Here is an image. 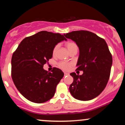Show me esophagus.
I'll use <instances>...</instances> for the list:
<instances>
[{
	"mask_svg": "<svg viewBox=\"0 0 125 125\" xmlns=\"http://www.w3.org/2000/svg\"><path fill=\"white\" fill-rule=\"evenodd\" d=\"M64 76H67V75H69V73L64 72Z\"/></svg>",
	"mask_w": 125,
	"mask_h": 125,
	"instance_id": "obj_1",
	"label": "esophagus"
}]
</instances>
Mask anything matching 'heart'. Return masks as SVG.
I'll use <instances>...</instances> for the list:
<instances>
[{"instance_id": "heart-1", "label": "heart", "mask_w": 125, "mask_h": 125, "mask_svg": "<svg viewBox=\"0 0 125 125\" xmlns=\"http://www.w3.org/2000/svg\"><path fill=\"white\" fill-rule=\"evenodd\" d=\"M66 46L67 50L70 53L74 51L77 52V49H78L77 45L76 43L73 42H67L66 43ZM59 48V44L54 46V47L52 51L53 55H55V54H56ZM71 66V63L65 62H59L58 63V67H59V68H61V69L63 70V71H68V70H69Z\"/></svg>"}]
</instances>
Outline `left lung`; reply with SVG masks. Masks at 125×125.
<instances>
[{"label": "left lung", "instance_id": "left-lung-1", "mask_svg": "<svg viewBox=\"0 0 125 125\" xmlns=\"http://www.w3.org/2000/svg\"><path fill=\"white\" fill-rule=\"evenodd\" d=\"M64 36L75 42L79 47L76 70L83 72L82 75L74 72L70 74L73 78L70 92L76 99H93L104 90L110 77L112 56L106 42L87 31H73Z\"/></svg>", "mask_w": 125, "mask_h": 125}]
</instances>
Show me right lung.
<instances>
[{
	"label": "right lung",
	"mask_w": 125,
	"mask_h": 125,
	"mask_svg": "<svg viewBox=\"0 0 125 125\" xmlns=\"http://www.w3.org/2000/svg\"><path fill=\"white\" fill-rule=\"evenodd\" d=\"M64 40L66 39L59 33L41 31L24 39L13 52L12 78L26 99L42 104L53 97L64 73L56 67L48 72L43 65L52 58L54 46Z\"/></svg>",
	"instance_id": "obj_1"
}]
</instances>
